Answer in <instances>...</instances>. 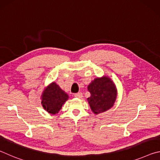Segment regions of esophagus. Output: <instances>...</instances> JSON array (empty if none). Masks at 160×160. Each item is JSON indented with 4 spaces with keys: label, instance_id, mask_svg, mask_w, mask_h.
Wrapping results in <instances>:
<instances>
[{
    "label": "esophagus",
    "instance_id": "1",
    "mask_svg": "<svg viewBox=\"0 0 160 160\" xmlns=\"http://www.w3.org/2000/svg\"><path fill=\"white\" fill-rule=\"evenodd\" d=\"M74 97H76V98H78V99L82 98V93H81V92L75 93V94H74Z\"/></svg>",
    "mask_w": 160,
    "mask_h": 160
}]
</instances>
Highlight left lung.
<instances>
[{"mask_svg": "<svg viewBox=\"0 0 160 160\" xmlns=\"http://www.w3.org/2000/svg\"><path fill=\"white\" fill-rule=\"evenodd\" d=\"M88 89L91 94L88 101L94 113L104 112L113 106L116 98V89L109 78H96L89 85Z\"/></svg>", "mask_w": 160, "mask_h": 160, "instance_id": "obj_1", "label": "left lung"}]
</instances>
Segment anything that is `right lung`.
Returning <instances> with one entry per match:
<instances>
[{
	"label": "right lung",
	"mask_w": 160,
	"mask_h": 160,
	"mask_svg": "<svg viewBox=\"0 0 160 160\" xmlns=\"http://www.w3.org/2000/svg\"><path fill=\"white\" fill-rule=\"evenodd\" d=\"M68 99V95L62 90L58 85L53 82L43 93L42 104L48 113L55 114L60 111L62 105Z\"/></svg>",
	"instance_id": "obj_1"
}]
</instances>
